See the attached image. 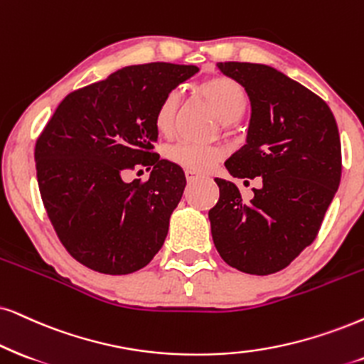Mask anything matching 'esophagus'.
Listing matches in <instances>:
<instances>
[{
  "instance_id": "34e87169",
  "label": "esophagus",
  "mask_w": 364,
  "mask_h": 364,
  "mask_svg": "<svg viewBox=\"0 0 364 364\" xmlns=\"http://www.w3.org/2000/svg\"><path fill=\"white\" fill-rule=\"evenodd\" d=\"M185 174H186L188 181H195V179L200 178V174H198L196 171H193V169H185Z\"/></svg>"
}]
</instances>
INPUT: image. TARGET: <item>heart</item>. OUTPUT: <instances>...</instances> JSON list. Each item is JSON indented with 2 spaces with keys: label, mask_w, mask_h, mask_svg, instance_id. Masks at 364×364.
Masks as SVG:
<instances>
[{
  "label": "heart",
  "mask_w": 364,
  "mask_h": 364,
  "mask_svg": "<svg viewBox=\"0 0 364 364\" xmlns=\"http://www.w3.org/2000/svg\"><path fill=\"white\" fill-rule=\"evenodd\" d=\"M198 90L210 104V107L213 109L216 117L225 124L238 121L248 105L245 89L230 77H213V79L205 80L198 87ZM176 107V92H169L168 95H164L156 107L154 127L161 136H169L173 132ZM220 154H222V151L216 146L193 144V142L186 141L176 142L166 149V158L171 163H176L186 169H193V171H203L220 158Z\"/></svg>",
  "instance_id": "1"
}]
</instances>
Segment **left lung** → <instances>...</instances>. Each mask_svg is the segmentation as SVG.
Listing matches in <instances>:
<instances>
[{"label": "left lung", "instance_id": "left-lung-1", "mask_svg": "<svg viewBox=\"0 0 364 364\" xmlns=\"http://www.w3.org/2000/svg\"><path fill=\"white\" fill-rule=\"evenodd\" d=\"M250 99L247 141L225 161L233 178L260 176L243 201L235 183L215 178L220 200L208 211L211 237L230 267L269 275L314 242L341 181L338 124L323 99L262 63L223 62Z\"/></svg>", "mask_w": 364, "mask_h": 364}]
</instances>
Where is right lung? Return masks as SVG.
I'll return each mask as SVG.
<instances>
[{"mask_svg": "<svg viewBox=\"0 0 364 364\" xmlns=\"http://www.w3.org/2000/svg\"><path fill=\"white\" fill-rule=\"evenodd\" d=\"M195 65L124 67L58 104L35 146L36 179L55 232L77 262L126 275L154 259L186 186L176 163L153 153L154 112ZM136 166L148 182L127 183Z\"/></svg>", "mask_w": 364, "mask_h": 364, "instance_id": "1", "label": "right lung"}]
</instances>
